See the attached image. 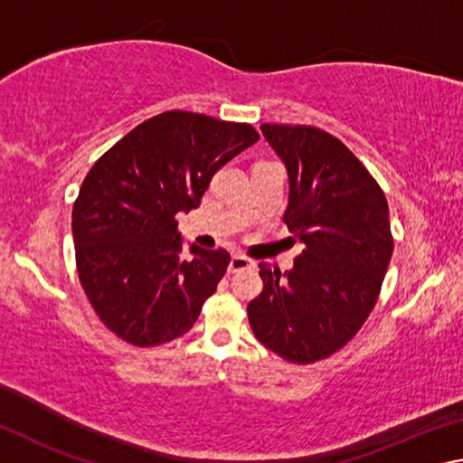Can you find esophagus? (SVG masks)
<instances>
[{
	"mask_svg": "<svg viewBox=\"0 0 463 463\" xmlns=\"http://www.w3.org/2000/svg\"><path fill=\"white\" fill-rule=\"evenodd\" d=\"M249 268H253V261H250L249 257H245V255H232L231 257V263H229L231 273H237V271L249 269Z\"/></svg>",
	"mask_w": 463,
	"mask_h": 463,
	"instance_id": "esophagus-1",
	"label": "esophagus"
}]
</instances>
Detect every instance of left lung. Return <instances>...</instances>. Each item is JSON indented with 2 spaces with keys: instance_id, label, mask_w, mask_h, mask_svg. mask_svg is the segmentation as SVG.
<instances>
[{
  "instance_id": "1",
  "label": "left lung",
  "mask_w": 463,
  "mask_h": 463,
  "mask_svg": "<svg viewBox=\"0 0 463 463\" xmlns=\"http://www.w3.org/2000/svg\"><path fill=\"white\" fill-rule=\"evenodd\" d=\"M288 169L284 222L304 250L281 273L260 263L249 302L257 339L292 364H315L354 339L370 317L392 257L386 195L339 138L315 127L261 124Z\"/></svg>"
}]
</instances>
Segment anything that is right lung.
Segmentation results:
<instances>
[{"label": "right lung", "mask_w": 463, "mask_h": 463, "mask_svg": "<svg viewBox=\"0 0 463 463\" xmlns=\"http://www.w3.org/2000/svg\"><path fill=\"white\" fill-rule=\"evenodd\" d=\"M260 140L250 124L171 109L120 138L85 175L73 206L77 273L109 331L137 347L185 335L229 268L224 249L184 257L177 214Z\"/></svg>", "instance_id": "right-lung-1"}]
</instances>
